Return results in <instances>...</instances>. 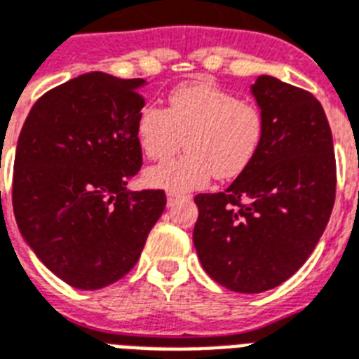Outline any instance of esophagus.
I'll return each mask as SVG.
<instances>
[{
	"instance_id": "1",
	"label": "esophagus",
	"mask_w": 359,
	"mask_h": 359,
	"mask_svg": "<svg viewBox=\"0 0 359 359\" xmlns=\"http://www.w3.org/2000/svg\"><path fill=\"white\" fill-rule=\"evenodd\" d=\"M182 198H185V194H180V193H168V196H166V203L168 205H174L176 202H180Z\"/></svg>"
}]
</instances>
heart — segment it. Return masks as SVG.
Listing matches in <instances>:
<instances>
[{"mask_svg": "<svg viewBox=\"0 0 359 359\" xmlns=\"http://www.w3.org/2000/svg\"><path fill=\"white\" fill-rule=\"evenodd\" d=\"M137 139L156 161L187 146V156L146 172V183L170 193L194 191L213 174L233 180L246 170L263 139V114L257 105L215 85L191 83L172 90L168 109L148 105L140 111Z\"/></svg>", "mask_w": 359, "mask_h": 359, "instance_id": "1", "label": "heart"}]
</instances>
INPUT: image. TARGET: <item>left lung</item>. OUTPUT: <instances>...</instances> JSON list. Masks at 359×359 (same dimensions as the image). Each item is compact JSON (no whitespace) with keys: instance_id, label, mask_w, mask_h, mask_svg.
I'll return each mask as SVG.
<instances>
[{"instance_id":"obj_1","label":"left lung","mask_w":359,"mask_h":359,"mask_svg":"<svg viewBox=\"0 0 359 359\" xmlns=\"http://www.w3.org/2000/svg\"><path fill=\"white\" fill-rule=\"evenodd\" d=\"M252 94L263 139L224 193L196 194L194 248L203 271L235 293H263L306 263L335 202V156L313 94L259 76Z\"/></svg>"}]
</instances>
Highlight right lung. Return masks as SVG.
Masks as SVG:
<instances>
[{"label":"right lung","mask_w":359,"mask_h":359,"mask_svg":"<svg viewBox=\"0 0 359 359\" xmlns=\"http://www.w3.org/2000/svg\"><path fill=\"white\" fill-rule=\"evenodd\" d=\"M142 79L90 72L42 94L20 133L13 174L18 228L72 287H107L135 266L161 217V189L128 191L142 166Z\"/></svg>","instance_id":"right-lung-1"}]
</instances>
